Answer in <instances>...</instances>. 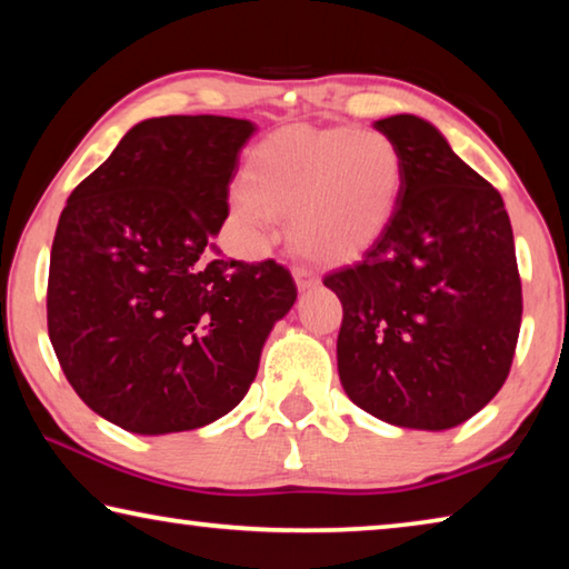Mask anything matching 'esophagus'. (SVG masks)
Instances as JSON below:
<instances>
[{
	"label": "esophagus",
	"instance_id": "1",
	"mask_svg": "<svg viewBox=\"0 0 569 569\" xmlns=\"http://www.w3.org/2000/svg\"><path fill=\"white\" fill-rule=\"evenodd\" d=\"M293 278H296L298 291H311V288L319 286V276L311 273V271H306V268H296Z\"/></svg>",
	"mask_w": 569,
	"mask_h": 569
}]
</instances>
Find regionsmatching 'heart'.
Masks as SVG:
<instances>
[{"mask_svg": "<svg viewBox=\"0 0 569 569\" xmlns=\"http://www.w3.org/2000/svg\"><path fill=\"white\" fill-rule=\"evenodd\" d=\"M403 180L389 134L353 128H286L250 156L230 196L248 256H263L291 216V243L319 263H349L391 223Z\"/></svg>", "mask_w": 569, "mask_h": 569, "instance_id": "1", "label": "heart"}]
</instances>
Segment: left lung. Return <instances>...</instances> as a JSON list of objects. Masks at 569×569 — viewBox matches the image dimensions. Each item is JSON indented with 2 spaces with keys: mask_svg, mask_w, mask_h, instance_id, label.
I'll return each instance as SVG.
<instances>
[{
  "mask_svg": "<svg viewBox=\"0 0 569 569\" xmlns=\"http://www.w3.org/2000/svg\"><path fill=\"white\" fill-rule=\"evenodd\" d=\"M403 162L399 203L361 261L323 278L349 399L393 427L445 431L485 409L512 366L522 283L505 200L435 124L373 122Z\"/></svg>",
  "mask_w": 569,
  "mask_h": 569,
  "instance_id": "1",
  "label": "left lung"
}]
</instances>
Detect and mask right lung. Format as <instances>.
Wrapping results in <instances>:
<instances>
[{
    "instance_id": "right-lung-1",
    "label": "right lung",
    "mask_w": 569,
    "mask_h": 569,
    "mask_svg": "<svg viewBox=\"0 0 569 569\" xmlns=\"http://www.w3.org/2000/svg\"><path fill=\"white\" fill-rule=\"evenodd\" d=\"M253 132L220 114L142 120L67 198L50 256V341L77 397L132 435L233 411L296 303L283 266L228 261L213 243Z\"/></svg>"
}]
</instances>
